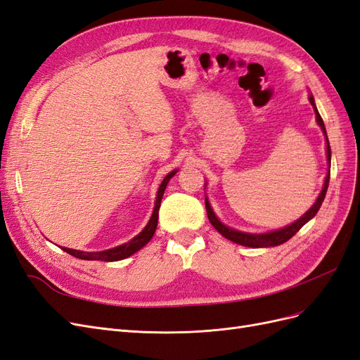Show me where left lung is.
<instances>
[{
  "mask_svg": "<svg viewBox=\"0 0 360 360\" xmlns=\"http://www.w3.org/2000/svg\"><path fill=\"white\" fill-rule=\"evenodd\" d=\"M309 102L314 108V112H315V122H317V124L321 127L323 134H324V138H326V158H328V165H329V169H328V174H326V179H324V184L321 188V192L319 193L317 200H315V202L311 205V209L307 210V213L302 214L297 221H294L292 224L284 226V228H279V230H275V231H269V233H245V231H238V230H234V228L225 225L219 217L216 216V213L213 212L212 205H210V201L209 198L205 197V210H207V216H209V221L210 224L216 228L217 233H221L225 238H228V240H231L237 245H242V246H248V248H270V246H278V245H282L285 243L287 240H290V238L296 234L300 228L309 222L312 217L317 214V212L320 210V207L324 201V197H326V192H328V188H329V180H330V146H329V138H328V134H326V127H324V123H323V118L317 110V106H315V101H314V96L309 93ZM207 186V183H205Z\"/></svg>",
  "mask_w": 360,
  "mask_h": 360,
  "instance_id": "1",
  "label": "left lung"
}]
</instances>
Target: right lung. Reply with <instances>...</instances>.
Segmentation results:
<instances>
[{
  "label": "right lung",
  "mask_w": 360,
  "mask_h": 360,
  "mask_svg": "<svg viewBox=\"0 0 360 360\" xmlns=\"http://www.w3.org/2000/svg\"><path fill=\"white\" fill-rule=\"evenodd\" d=\"M179 169H174L169 174H167L165 179L162 180L160 186L158 189L156 193V201H155V209L153 213L150 216V221L147 222V225L144 226V230L141 231L139 234H136L134 238H130L127 243H123L120 246L111 248V249H105V250H97V252H84V250H78V249H70V248H61L64 252H68L76 258L79 259H89V261H120V259H124L130 255H134L135 252L141 248H144L150 240L151 237H153L155 231H156V226H158V219H159V207H160V201L163 197V192L167 189V184L168 181L176 176V172Z\"/></svg>",
  "instance_id": "1"
}]
</instances>
